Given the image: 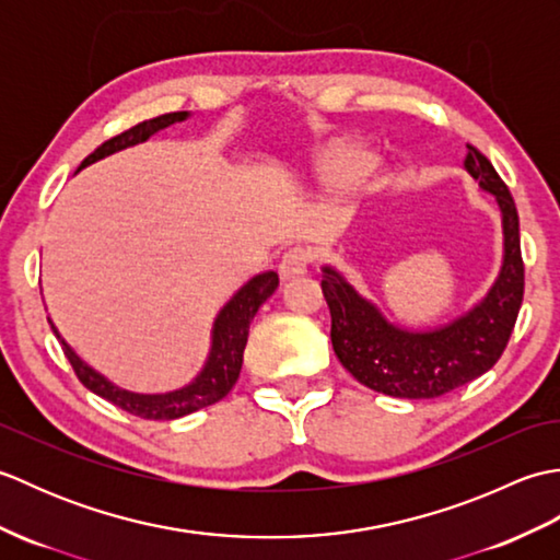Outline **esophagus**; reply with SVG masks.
<instances>
[{
  "label": "esophagus",
  "mask_w": 560,
  "mask_h": 560,
  "mask_svg": "<svg viewBox=\"0 0 560 560\" xmlns=\"http://www.w3.org/2000/svg\"><path fill=\"white\" fill-rule=\"evenodd\" d=\"M311 249H305L301 245L295 247H289L287 253L281 255V261H279V273L281 279H293V277H301V273H305L307 265H311Z\"/></svg>",
  "instance_id": "1"
}]
</instances>
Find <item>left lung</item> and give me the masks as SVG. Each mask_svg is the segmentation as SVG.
I'll use <instances>...</instances> for the list:
<instances>
[{
	"label": "left lung",
	"mask_w": 560,
	"mask_h": 560,
	"mask_svg": "<svg viewBox=\"0 0 560 560\" xmlns=\"http://www.w3.org/2000/svg\"><path fill=\"white\" fill-rule=\"evenodd\" d=\"M464 168L491 192L503 217V267L486 299L450 325L409 331L389 325L337 269L323 267L331 347L361 385L399 399H435L471 383L501 359L525 295L515 199L481 151L467 147Z\"/></svg>",
	"instance_id": "1"
}]
</instances>
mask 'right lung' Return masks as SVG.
Returning <instances> with one entry per match:
<instances>
[{
	"mask_svg": "<svg viewBox=\"0 0 560 560\" xmlns=\"http://www.w3.org/2000/svg\"><path fill=\"white\" fill-rule=\"evenodd\" d=\"M185 117L187 113H165V115L153 117V120H144L125 129L122 135L103 141V144L93 151L89 159H83L79 171L83 165L110 156L115 151L135 147L139 141H147L153 132H159V129L168 127L173 122H183ZM277 287H279L277 271H261L257 277L249 279L245 287L223 305L217 323H213L209 359H207V365L201 368V373L195 377V383L185 385L183 389L165 392V395H137V392L115 387L101 373L93 371L91 365L83 363L79 355L71 351L62 339H59L55 325H52V331L57 335V339L62 341L67 361L71 363V368H74L81 385L91 389L93 395L113 401L115 407L125 409L127 413H135L139 419L171 421V419H180V416L192 413L197 409H205L209 404H217L219 399L229 395L237 375H241L249 323H253V317L257 315L259 305L269 299Z\"/></svg>",
	"mask_w": 560,
	"mask_h": 560,
	"instance_id": "obj_1",
	"label": "right lung"
}]
</instances>
